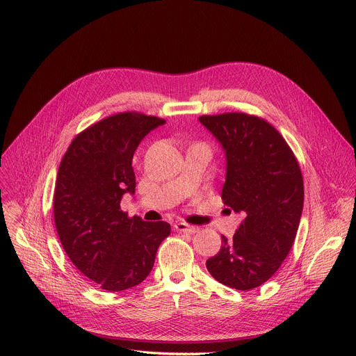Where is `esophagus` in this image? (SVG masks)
Returning a JSON list of instances; mask_svg holds the SVG:
<instances>
[{
  "instance_id": "1",
  "label": "esophagus",
  "mask_w": 356,
  "mask_h": 356,
  "mask_svg": "<svg viewBox=\"0 0 356 356\" xmlns=\"http://www.w3.org/2000/svg\"><path fill=\"white\" fill-rule=\"evenodd\" d=\"M175 228L180 232H186V234H195L198 231L197 227H193V225H188L186 222H176L175 224Z\"/></svg>"
}]
</instances>
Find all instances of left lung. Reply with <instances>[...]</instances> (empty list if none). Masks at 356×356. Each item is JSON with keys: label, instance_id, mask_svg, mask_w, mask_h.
I'll use <instances>...</instances> for the list:
<instances>
[{"label": "left lung", "instance_id": "left-lung-1", "mask_svg": "<svg viewBox=\"0 0 356 356\" xmlns=\"http://www.w3.org/2000/svg\"><path fill=\"white\" fill-rule=\"evenodd\" d=\"M198 121L225 152L224 204L243 216L206 266L228 287L255 289L277 272L293 246L304 201L300 166L279 131L259 117L227 113Z\"/></svg>", "mask_w": 356, "mask_h": 356}]
</instances>
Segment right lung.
Listing matches in <instances>:
<instances>
[{"label":"right lung","mask_w":356,"mask_h":356,"mask_svg":"<svg viewBox=\"0 0 356 356\" xmlns=\"http://www.w3.org/2000/svg\"><path fill=\"white\" fill-rule=\"evenodd\" d=\"M165 122L139 113L111 115L80 132L60 162L54 195L58 235L73 265L104 290L143 282L170 234L166 221L129 218L121 210L122 195L135 193V150Z\"/></svg>","instance_id":"add662e5"}]
</instances>
